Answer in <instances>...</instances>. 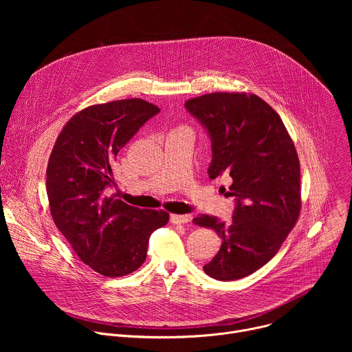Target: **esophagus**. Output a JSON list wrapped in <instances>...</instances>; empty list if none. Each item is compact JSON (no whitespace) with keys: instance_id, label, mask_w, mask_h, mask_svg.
I'll return each mask as SVG.
<instances>
[{"instance_id":"1","label":"esophagus","mask_w":352,"mask_h":352,"mask_svg":"<svg viewBox=\"0 0 352 352\" xmlns=\"http://www.w3.org/2000/svg\"><path fill=\"white\" fill-rule=\"evenodd\" d=\"M192 220V217L189 214H171L170 221L174 224H186Z\"/></svg>"}]
</instances>
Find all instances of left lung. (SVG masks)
Masks as SVG:
<instances>
[{"instance_id": "obj_1", "label": "left lung", "mask_w": 352, "mask_h": 352, "mask_svg": "<svg viewBox=\"0 0 352 352\" xmlns=\"http://www.w3.org/2000/svg\"><path fill=\"white\" fill-rule=\"evenodd\" d=\"M188 113L209 133L212 179L231 178L232 220L193 219L221 238L208 276L232 281L255 273L277 252L300 210L299 160L280 116L255 94L209 93L188 100Z\"/></svg>"}]
</instances>
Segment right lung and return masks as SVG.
<instances>
[{"label": "right lung", "instance_id": "right-lung-1", "mask_svg": "<svg viewBox=\"0 0 352 352\" xmlns=\"http://www.w3.org/2000/svg\"><path fill=\"white\" fill-rule=\"evenodd\" d=\"M159 113L142 98L90 106L67 122L50 155L45 189L53 220L79 259L106 277L139 269L150 235L168 223L163 210L109 195L116 156Z\"/></svg>", "mask_w": 352, "mask_h": 352}]
</instances>
